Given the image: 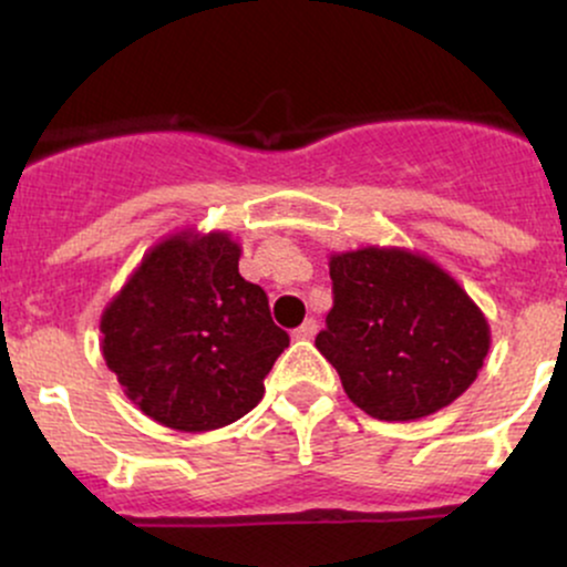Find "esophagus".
I'll list each match as a JSON object with an SVG mask.
<instances>
[{"instance_id":"34e87169","label":"esophagus","mask_w":567,"mask_h":567,"mask_svg":"<svg viewBox=\"0 0 567 567\" xmlns=\"http://www.w3.org/2000/svg\"><path fill=\"white\" fill-rule=\"evenodd\" d=\"M315 333H317V322L306 320L303 324H298V328L292 330V341H309V338H315Z\"/></svg>"}]
</instances>
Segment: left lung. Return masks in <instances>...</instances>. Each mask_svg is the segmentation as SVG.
<instances>
[{"label": "left lung", "mask_w": 567, "mask_h": 567, "mask_svg": "<svg viewBox=\"0 0 567 567\" xmlns=\"http://www.w3.org/2000/svg\"><path fill=\"white\" fill-rule=\"evenodd\" d=\"M330 279L333 309L315 347L357 408L379 421H415L472 386L491 324L440 264L368 245L333 252Z\"/></svg>", "instance_id": "1"}]
</instances>
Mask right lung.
<instances>
[{
  "instance_id": "add662e5",
  "label": "right lung",
  "mask_w": 567,
  "mask_h": 567,
  "mask_svg": "<svg viewBox=\"0 0 567 567\" xmlns=\"http://www.w3.org/2000/svg\"><path fill=\"white\" fill-rule=\"evenodd\" d=\"M226 231H175L135 266L101 315L103 360L127 400L175 432H213L250 413L290 336L239 275Z\"/></svg>"
}]
</instances>
